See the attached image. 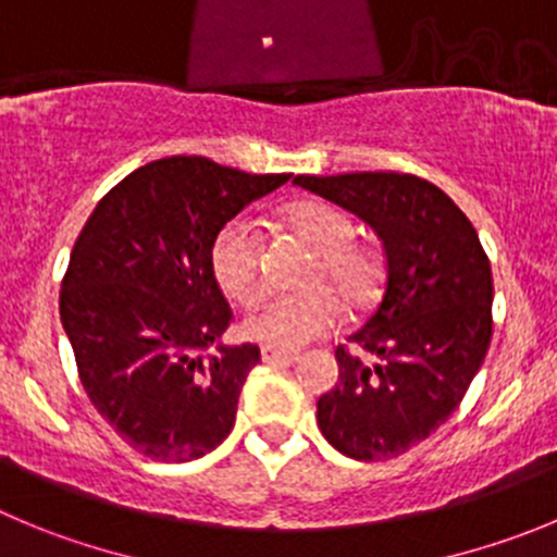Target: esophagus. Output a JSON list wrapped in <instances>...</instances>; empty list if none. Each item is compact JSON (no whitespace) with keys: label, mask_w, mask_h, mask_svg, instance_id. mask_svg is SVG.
<instances>
[{"label":"esophagus","mask_w":557,"mask_h":557,"mask_svg":"<svg viewBox=\"0 0 557 557\" xmlns=\"http://www.w3.org/2000/svg\"><path fill=\"white\" fill-rule=\"evenodd\" d=\"M261 357H263V362H283V366H290V362L299 360V355H296V351L272 349V346H263Z\"/></svg>","instance_id":"esophagus-1"}]
</instances>
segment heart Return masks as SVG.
I'll return each instance as SVG.
<instances>
[{
  "label": "heart",
  "mask_w": 557,
  "mask_h": 557,
  "mask_svg": "<svg viewBox=\"0 0 557 557\" xmlns=\"http://www.w3.org/2000/svg\"><path fill=\"white\" fill-rule=\"evenodd\" d=\"M285 225L315 252L308 272V285L315 288L299 294H274L255 302L244 313L242 332L249 341L290 351L335 330L341 321V305L346 310L368 308L382 288L384 267L371 247L355 242L357 227L351 216L330 202H294L285 208ZM211 269L220 288L236 302H249L261 290V236L247 216H233L216 233ZM319 284H326L331 290L319 289Z\"/></svg>",
  "instance_id": "1"
}]
</instances>
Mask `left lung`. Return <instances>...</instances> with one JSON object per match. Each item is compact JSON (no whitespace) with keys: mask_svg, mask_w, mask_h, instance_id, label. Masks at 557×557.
Returning <instances> with one entry per match:
<instances>
[{"mask_svg":"<svg viewBox=\"0 0 557 557\" xmlns=\"http://www.w3.org/2000/svg\"><path fill=\"white\" fill-rule=\"evenodd\" d=\"M382 238V299L337 346V384L319 398L321 434L357 461L407 454L465 398L492 341V267L472 222L409 173L296 175Z\"/></svg>","mask_w":557,"mask_h":557,"instance_id":"obj_1","label":"left lung"}]
</instances>
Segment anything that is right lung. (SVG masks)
Here are the masks:
<instances>
[{
    "label": "right lung",
    "mask_w": 557,
    "mask_h": 557,
    "mask_svg": "<svg viewBox=\"0 0 557 557\" xmlns=\"http://www.w3.org/2000/svg\"><path fill=\"white\" fill-rule=\"evenodd\" d=\"M288 178L170 156L112 186L82 227L62 277V326L90 404L148 459H200L231 434L261 349L220 343L233 313L211 247ZM214 342L218 355L206 356Z\"/></svg>",
    "instance_id": "obj_1"
}]
</instances>
